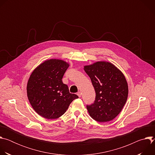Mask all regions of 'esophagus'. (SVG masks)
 <instances>
[{"mask_svg": "<svg viewBox=\"0 0 155 155\" xmlns=\"http://www.w3.org/2000/svg\"><path fill=\"white\" fill-rule=\"evenodd\" d=\"M77 95H78V96L79 97H80L81 96V93L80 92V91H78V93H77Z\"/></svg>", "mask_w": 155, "mask_h": 155, "instance_id": "34e87169", "label": "esophagus"}]
</instances>
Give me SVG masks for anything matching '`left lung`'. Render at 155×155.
<instances>
[{
	"mask_svg": "<svg viewBox=\"0 0 155 155\" xmlns=\"http://www.w3.org/2000/svg\"><path fill=\"white\" fill-rule=\"evenodd\" d=\"M84 70L96 92L93 104L86 105L90 115L98 122L112 120L127 101L128 86L125 77L114 64L104 61L86 65Z\"/></svg>",
	"mask_w": 155,
	"mask_h": 155,
	"instance_id": "obj_1",
	"label": "left lung"
}]
</instances>
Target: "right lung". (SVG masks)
Masks as SVG:
<instances>
[{
	"label": "right lung",
	"mask_w": 155,
	"mask_h": 155,
	"mask_svg": "<svg viewBox=\"0 0 155 155\" xmlns=\"http://www.w3.org/2000/svg\"><path fill=\"white\" fill-rule=\"evenodd\" d=\"M69 64L59 59H50L32 72L27 84L28 99L35 111L47 119H56L68 110L78 96L69 93L62 78Z\"/></svg>",
	"instance_id": "obj_1"
}]
</instances>
